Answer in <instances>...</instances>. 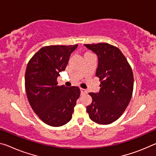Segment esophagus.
<instances>
[{
    "label": "esophagus",
    "mask_w": 156,
    "mask_h": 156,
    "mask_svg": "<svg viewBox=\"0 0 156 156\" xmlns=\"http://www.w3.org/2000/svg\"><path fill=\"white\" fill-rule=\"evenodd\" d=\"M80 92H81V94H85L87 93V91L85 90V89L80 88Z\"/></svg>",
    "instance_id": "1"
}]
</instances>
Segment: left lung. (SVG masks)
Returning a JSON list of instances; mask_svg holds the SVG:
<instances>
[{
	"label": "left lung",
	"mask_w": 156,
	"mask_h": 156,
	"mask_svg": "<svg viewBox=\"0 0 156 156\" xmlns=\"http://www.w3.org/2000/svg\"><path fill=\"white\" fill-rule=\"evenodd\" d=\"M98 56L96 76L101 81L98 93H89L87 107L90 119L99 124L117 120L126 109L133 91V73L127 59L117 47L107 43L85 44Z\"/></svg>",
	"instance_id": "8db88e82"
}]
</instances>
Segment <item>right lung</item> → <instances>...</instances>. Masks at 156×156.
Instances as JSON below:
<instances>
[{"label":"right lung","mask_w":156,"mask_h":156,"mask_svg":"<svg viewBox=\"0 0 156 156\" xmlns=\"http://www.w3.org/2000/svg\"><path fill=\"white\" fill-rule=\"evenodd\" d=\"M77 47L78 44L44 46L27 65L25 87L29 103L40 119L51 126H61L71 119L80 95L79 87L59 86L57 81Z\"/></svg>","instance_id":"add662e5"}]
</instances>
